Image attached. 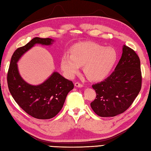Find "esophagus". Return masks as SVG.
I'll return each instance as SVG.
<instances>
[{"label": "esophagus", "mask_w": 151, "mask_h": 151, "mask_svg": "<svg viewBox=\"0 0 151 151\" xmlns=\"http://www.w3.org/2000/svg\"><path fill=\"white\" fill-rule=\"evenodd\" d=\"M75 86H76V87H78V88H82L83 86H84V84H82V83H80V82H75Z\"/></svg>", "instance_id": "obj_1"}]
</instances>
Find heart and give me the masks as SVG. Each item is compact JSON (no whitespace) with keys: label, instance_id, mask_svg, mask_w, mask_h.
<instances>
[{"label":"heart","instance_id":"obj_1","mask_svg":"<svg viewBox=\"0 0 151 151\" xmlns=\"http://www.w3.org/2000/svg\"><path fill=\"white\" fill-rule=\"evenodd\" d=\"M118 54L112 47H104L92 41L78 43L71 49V54L62 56L61 67L69 77H73L84 65V71L93 81H100L111 73Z\"/></svg>","mask_w":151,"mask_h":151}]
</instances>
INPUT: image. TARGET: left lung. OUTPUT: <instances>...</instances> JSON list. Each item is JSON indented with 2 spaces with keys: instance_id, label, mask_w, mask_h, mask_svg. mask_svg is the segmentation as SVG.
Masks as SVG:
<instances>
[{
  "instance_id": "8db88e82",
  "label": "left lung",
  "mask_w": 151,
  "mask_h": 151,
  "mask_svg": "<svg viewBox=\"0 0 151 151\" xmlns=\"http://www.w3.org/2000/svg\"><path fill=\"white\" fill-rule=\"evenodd\" d=\"M140 60L126 45L115 70L104 81L93 84L97 96L91 107L99 116L114 117L129 108L142 88Z\"/></svg>"
}]
</instances>
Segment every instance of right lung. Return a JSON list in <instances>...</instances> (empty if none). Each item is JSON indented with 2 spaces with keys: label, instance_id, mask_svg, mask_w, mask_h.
<instances>
[{
  "label": "right lung",
  "instance_id": "add662e5",
  "mask_svg": "<svg viewBox=\"0 0 151 151\" xmlns=\"http://www.w3.org/2000/svg\"><path fill=\"white\" fill-rule=\"evenodd\" d=\"M53 42L50 38L36 37L26 45L18 48L12 56L8 72V89L15 101L26 113L39 119H49L59 113L74 84L58 72H54L40 85L29 84L22 78L17 63L36 44L50 45Z\"/></svg>",
  "mask_w": 151,
  "mask_h": 151
}]
</instances>
